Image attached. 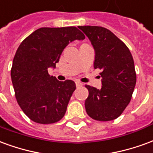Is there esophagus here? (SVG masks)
Wrapping results in <instances>:
<instances>
[{"label": "esophagus", "mask_w": 153, "mask_h": 153, "mask_svg": "<svg viewBox=\"0 0 153 153\" xmlns=\"http://www.w3.org/2000/svg\"><path fill=\"white\" fill-rule=\"evenodd\" d=\"M75 83H76L77 87H80V86H82V85H83V83H81V82H79V81H76V82H75Z\"/></svg>", "instance_id": "obj_1"}]
</instances>
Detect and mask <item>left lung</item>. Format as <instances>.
Returning a JSON list of instances; mask_svg holds the SVG:
<instances>
[{"label": "left lung", "mask_w": 153, "mask_h": 153, "mask_svg": "<svg viewBox=\"0 0 153 153\" xmlns=\"http://www.w3.org/2000/svg\"><path fill=\"white\" fill-rule=\"evenodd\" d=\"M95 51L93 66L102 70V88L86 85L87 114L93 120L110 121L128 106L136 84L134 63L128 48L112 32L98 26H79Z\"/></svg>", "instance_id": "obj_1"}]
</instances>
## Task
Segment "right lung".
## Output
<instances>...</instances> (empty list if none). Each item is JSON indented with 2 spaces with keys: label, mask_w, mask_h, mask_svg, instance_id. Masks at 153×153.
Instances as JSON below:
<instances>
[{
  "label": "right lung",
  "mask_w": 153,
  "mask_h": 153,
  "mask_svg": "<svg viewBox=\"0 0 153 153\" xmlns=\"http://www.w3.org/2000/svg\"><path fill=\"white\" fill-rule=\"evenodd\" d=\"M84 38L76 27L41 28L19 45L12 64L11 80L18 104L33 121L52 124L63 118L75 83L59 81L47 70L56 68L68 44Z\"/></svg>",
  "instance_id": "1"
}]
</instances>
